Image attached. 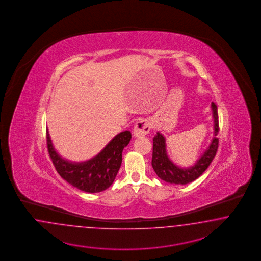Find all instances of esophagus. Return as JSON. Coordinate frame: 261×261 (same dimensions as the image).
I'll return each mask as SVG.
<instances>
[{
  "label": "esophagus",
  "mask_w": 261,
  "mask_h": 261,
  "mask_svg": "<svg viewBox=\"0 0 261 261\" xmlns=\"http://www.w3.org/2000/svg\"><path fill=\"white\" fill-rule=\"evenodd\" d=\"M151 124L149 120L143 119L139 120L134 127V137H142L148 134L150 131Z\"/></svg>",
  "instance_id": "obj_1"
}]
</instances>
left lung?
<instances>
[{"instance_id":"1","label":"left lung","mask_w":261,"mask_h":261,"mask_svg":"<svg viewBox=\"0 0 261 261\" xmlns=\"http://www.w3.org/2000/svg\"><path fill=\"white\" fill-rule=\"evenodd\" d=\"M213 118H214V136L219 131L218 113L216 104L212 103ZM218 148V138L214 137L207 149L204 152L201 158L198 160L194 166L182 168L176 166L168 158L166 153V138L160 132L153 138V155H152V167L158 175L159 178L170 184L186 185L193 182L198 177L204 173L205 169L213 162Z\"/></svg>"}]
</instances>
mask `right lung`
<instances>
[{
    "mask_svg": "<svg viewBox=\"0 0 261 261\" xmlns=\"http://www.w3.org/2000/svg\"><path fill=\"white\" fill-rule=\"evenodd\" d=\"M131 141V132L117 135L95 157L81 163L61 158L47 131V151L56 171L65 181L79 190L96 193L108 189L114 182L122 162V151Z\"/></svg>",
    "mask_w": 261,
    "mask_h": 261,
    "instance_id": "right-lung-1",
    "label": "right lung"
}]
</instances>
